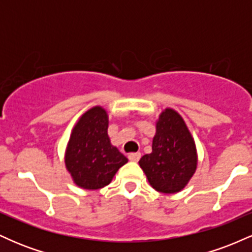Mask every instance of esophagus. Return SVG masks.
<instances>
[{"instance_id": "1", "label": "esophagus", "mask_w": 252, "mask_h": 252, "mask_svg": "<svg viewBox=\"0 0 252 252\" xmlns=\"http://www.w3.org/2000/svg\"><path fill=\"white\" fill-rule=\"evenodd\" d=\"M128 158L130 161H132V162H137L141 158V153H131V154H129Z\"/></svg>"}]
</instances>
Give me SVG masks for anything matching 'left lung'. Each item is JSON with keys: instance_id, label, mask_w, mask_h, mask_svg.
<instances>
[{"instance_id": "8db88e82", "label": "left lung", "mask_w": 252, "mask_h": 252, "mask_svg": "<svg viewBox=\"0 0 252 252\" xmlns=\"http://www.w3.org/2000/svg\"><path fill=\"white\" fill-rule=\"evenodd\" d=\"M138 164L158 192L173 194L189 185L198 166V152L189 126L174 109L166 108L158 115L152 153Z\"/></svg>"}]
</instances>
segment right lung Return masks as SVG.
<instances>
[{
	"label": "right lung",
	"instance_id": "1",
	"mask_svg": "<svg viewBox=\"0 0 252 252\" xmlns=\"http://www.w3.org/2000/svg\"><path fill=\"white\" fill-rule=\"evenodd\" d=\"M108 128V112L103 106L96 105L84 112L71 130L63 161L72 180L80 189H103L128 162V158L111 143Z\"/></svg>",
	"mask_w": 252,
	"mask_h": 252
}]
</instances>
